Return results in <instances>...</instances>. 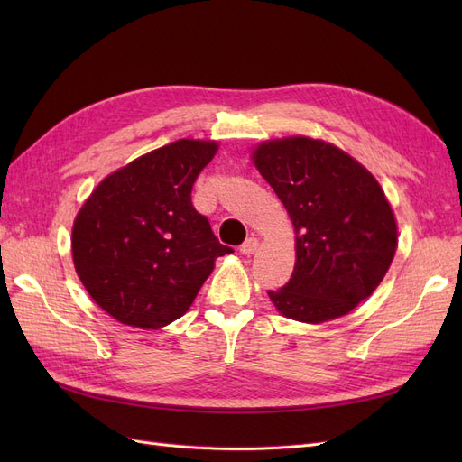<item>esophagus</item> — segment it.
<instances>
[{
    "instance_id": "1",
    "label": "esophagus",
    "mask_w": 462,
    "mask_h": 462,
    "mask_svg": "<svg viewBox=\"0 0 462 462\" xmlns=\"http://www.w3.org/2000/svg\"><path fill=\"white\" fill-rule=\"evenodd\" d=\"M256 248H258V239H256V236H248V239L241 245V253L250 256V254L256 253Z\"/></svg>"
}]
</instances>
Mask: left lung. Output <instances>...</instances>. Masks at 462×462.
Masks as SVG:
<instances>
[{"mask_svg": "<svg viewBox=\"0 0 462 462\" xmlns=\"http://www.w3.org/2000/svg\"><path fill=\"white\" fill-rule=\"evenodd\" d=\"M254 163L297 233L295 270L268 291L275 309L309 324L348 314L395 256L397 226L382 187L348 153L306 136L263 143Z\"/></svg>", "mask_w": 462, "mask_h": 462, "instance_id": "obj_1", "label": "left lung"}]
</instances>
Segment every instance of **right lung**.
<instances>
[{"label":"right lung","instance_id":"1","mask_svg":"<svg viewBox=\"0 0 462 462\" xmlns=\"http://www.w3.org/2000/svg\"><path fill=\"white\" fill-rule=\"evenodd\" d=\"M216 143L177 141L106 177L73 226V262L97 306L121 324L158 329L183 316L216 258L231 254L192 206Z\"/></svg>","mask_w":462,"mask_h":462}]
</instances>
